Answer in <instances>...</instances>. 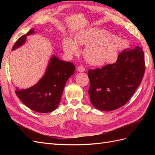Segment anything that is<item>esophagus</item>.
I'll return each instance as SVG.
<instances>
[{
	"label": "esophagus",
	"mask_w": 155,
	"mask_h": 155,
	"mask_svg": "<svg viewBox=\"0 0 155 155\" xmlns=\"http://www.w3.org/2000/svg\"><path fill=\"white\" fill-rule=\"evenodd\" d=\"M77 70L78 72H84L85 71V68L83 67H82V66H79V67H78Z\"/></svg>",
	"instance_id": "obj_1"
}]
</instances>
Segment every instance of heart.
I'll return each mask as SVG.
<instances>
[{"label": "heart", "mask_w": 155, "mask_h": 155, "mask_svg": "<svg viewBox=\"0 0 155 155\" xmlns=\"http://www.w3.org/2000/svg\"><path fill=\"white\" fill-rule=\"evenodd\" d=\"M86 45L84 57L91 65L103 66L116 62L118 52L123 49L125 42L110 32L99 28H88L78 32L75 40L66 38L63 49L72 56L80 51L79 46Z\"/></svg>", "instance_id": "obj_1"}]
</instances>
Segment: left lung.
Masks as SVG:
<instances>
[{
	"instance_id": "1",
	"label": "left lung",
	"mask_w": 155,
	"mask_h": 155,
	"mask_svg": "<svg viewBox=\"0 0 155 155\" xmlns=\"http://www.w3.org/2000/svg\"><path fill=\"white\" fill-rule=\"evenodd\" d=\"M144 70V52L139 47L124 49L113 64L95 70L90 69L88 75L91 103L103 111L123 107L140 85Z\"/></svg>"
}]
</instances>
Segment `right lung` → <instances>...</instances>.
<instances>
[{
  "label": "right lung",
  "mask_w": 155,
  "mask_h": 155,
  "mask_svg": "<svg viewBox=\"0 0 155 155\" xmlns=\"http://www.w3.org/2000/svg\"><path fill=\"white\" fill-rule=\"evenodd\" d=\"M35 32L31 29L27 35L20 37L12 47V51L24 45L27 37ZM75 70L70 62L61 61L52 55L49 61L45 74L38 83L28 88H16L15 93L23 104L31 110L41 113L54 110L60 103L65 84Z\"/></svg>",
  "instance_id": "add662e5"
}]
</instances>
